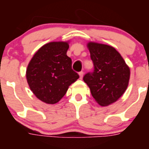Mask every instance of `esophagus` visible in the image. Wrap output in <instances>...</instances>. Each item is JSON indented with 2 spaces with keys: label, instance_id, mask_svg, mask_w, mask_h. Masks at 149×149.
I'll return each mask as SVG.
<instances>
[{
  "label": "esophagus",
  "instance_id": "esophagus-1",
  "mask_svg": "<svg viewBox=\"0 0 149 149\" xmlns=\"http://www.w3.org/2000/svg\"><path fill=\"white\" fill-rule=\"evenodd\" d=\"M79 75H80V78H81V79H82V77H83V75H84V72H83L82 71H81V72H79Z\"/></svg>",
  "mask_w": 149,
  "mask_h": 149
}]
</instances>
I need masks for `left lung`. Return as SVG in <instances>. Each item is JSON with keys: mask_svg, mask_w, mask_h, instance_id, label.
Listing matches in <instances>:
<instances>
[{"mask_svg": "<svg viewBox=\"0 0 149 149\" xmlns=\"http://www.w3.org/2000/svg\"><path fill=\"white\" fill-rule=\"evenodd\" d=\"M94 70L84 76L91 94L101 106H107L125 92L130 78V68L120 54L107 45L88 44Z\"/></svg>", "mask_w": 149, "mask_h": 149, "instance_id": "left-lung-1", "label": "left lung"}]
</instances>
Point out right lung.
Masks as SVG:
<instances>
[{
  "instance_id": "add662e5",
  "label": "right lung",
  "mask_w": 149,
  "mask_h": 149,
  "mask_svg": "<svg viewBox=\"0 0 149 149\" xmlns=\"http://www.w3.org/2000/svg\"><path fill=\"white\" fill-rule=\"evenodd\" d=\"M68 42H53L45 45L34 54L26 72L30 89L39 100L57 103L68 86L79 78L72 68V59L66 55Z\"/></svg>"
}]
</instances>
